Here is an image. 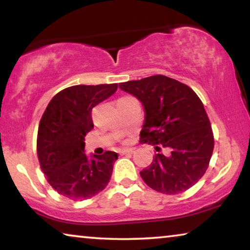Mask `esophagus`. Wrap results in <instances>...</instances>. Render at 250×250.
I'll return each mask as SVG.
<instances>
[{
  "instance_id": "obj_1",
  "label": "esophagus",
  "mask_w": 250,
  "mask_h": 250,
  "mask_svg": "<svg viewBox=\"0 0 250 250\" xmlns=\"http://www.w3.org/2000/svg\"><path fill=\"white\" fill-rule=\"evenodd\" d=\"M133 152H134V150L133 149H123L119 153H121V155H129V153H133Z\"/></svg>"
}]
</instances>
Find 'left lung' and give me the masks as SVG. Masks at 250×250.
<instances>
[{"mask_svg": "<svg viewBox=\"0 0 250 250\" xmlns=\"http://www.w3.org/2000/svg\"><path fill=\"white\" fill-rule=\"evenodd\" d=\"M119 88L143 105L140 142L167 148V155L156 153L151 165L140 172L142 180L166 194L190 189L206 172L214 149L203 102L186 84L164 75L125 82Z\"/></svg>", "mask_w": 250, "mask_h": 250, "instance_id": "obj_1", "label": "left lung"}]
</instances>
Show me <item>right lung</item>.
I'll return each mask as SVG.
<instances>
[{
  "label": "right lung",
  "mask_w": 250,
  "mask_h": 250,
  "mask_svg": "<svg viewBox=\"0 0 250 250\" xmlns=\"http://www.w3.org/2000/svg\"><path fill=\"white\" fill-rule=\"evenodd\" d=\"M117 90V84L75 85L54 95L41 118L37 156L47 182L71 200L90 199L107 187L118 155L85 153L93 128L92 109Z\"/></svg>",
  "instance_id": "right-lung-1"
}]
</instances>
